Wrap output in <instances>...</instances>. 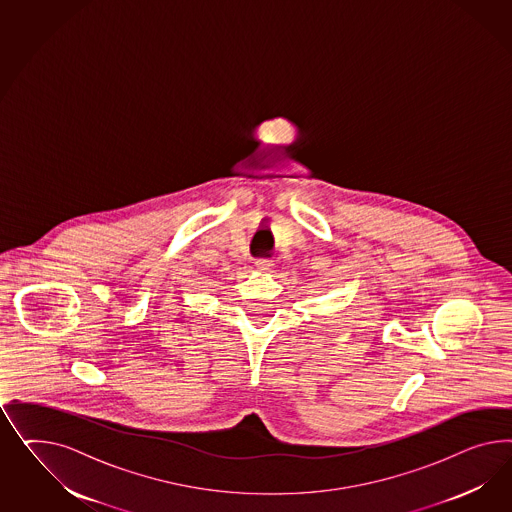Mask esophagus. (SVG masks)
I'll use <instances>...</instances> for the list:
<instances>
[{
	"label": "esophagus",
	"mask_w": 512,
	"mask_h": 512,
	"mask_svg": "<svg viewBox=\"0 0 512 512\" xmlns=\"http://www.w3.org/2000/svg\"><path fill=\"white\" fill-rule=\"evenodd\" d=\"M255 266L261 270V272H270L272 268H274V261H270V259H259Z\"/></svg>",
	"instance_id": "esophagus-1"
}]
</instances>
